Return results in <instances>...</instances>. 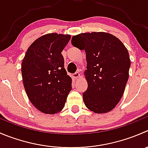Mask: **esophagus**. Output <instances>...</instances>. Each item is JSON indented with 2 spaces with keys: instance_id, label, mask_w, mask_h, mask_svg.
Instances as JSON below:
<instances>
[{
  "instance_id": "1",
  "label": "esophagus",
  "mask_w": 148,
  "mask_h": 148,
  "mask_svg": "<svg viewBox=\"0 0 148 148\" xmlns=\"http://www.w3.org/2000/svg\"><path fill=\"white\" fill-rule=\"evenodd\" d=\"M79 76H80V74H79V71H77V72L76 73H74V74H73V78L74 79H77V78H79Z\"/></svg>"
}]
</instances>
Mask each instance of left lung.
Here are the masks:
<instances>
[{
  "instance_id": "1",
  "label": "left lung",
  "mask_w": 148,
  "mask_h": 148,
  "mask_svg": "<svg viewBox=\"0 0 148 148\" xmlns=\"http://www.w3.org/2000/svg\"><path fill=\"white\" fill-rule=\"evenodd\" d=\"M73 46L84 50L87 89L83 92L86 107L96 114L109 112L121 100L129 79L131 61L124 44L106 32L73 36Z\"/></svg>"
}]
</instances>
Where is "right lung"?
I'll use <instances>...</instances> for the list:
<instances>
[{"instance_id":"right-lung-1","label":"right lung","mask_w":148,"mask_h":148,"mask_svg":"<svg viewBox=\"0 0 148 148\" xmlns=\"http://www.w3.org/2000/svg\"><path fill=\"white\" fill-rule=\"evenodd\" d=\"M70 38L69 34L56 33L42 36L29 47L21 63L27 96L44 114L61 111L71 90V78L64 68L61 54Z\"/></svg>"}]
</instances>
